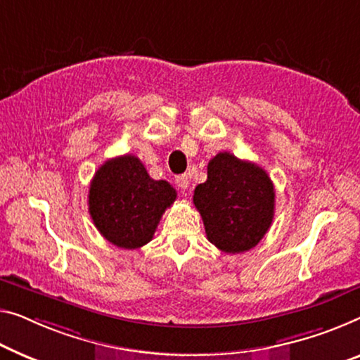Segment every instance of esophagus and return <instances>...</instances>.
I'll return each instance as SVG.
<instances>
[{
  "label": "esophagus",
  "mask_w": 360,
  "mask_h": 360,
  "mask_svg": "<svg viewBox=\"0 0 360 360\" xmlns=\"http://www.w3.org/2000/svg\"><path fill=\"white\" fill-rule=\"evenodd\" d=\"M176 184H178V187H181L182 194L186 195V191L189 189V176L187 174H181L176 178Z\"/></svg>",
  "instance_id": "esophagus-1"
}]
</instances>
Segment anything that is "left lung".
<instances>
[{"label":"left lung","mask_w":360,"mask_h":360,"mask_svg":"<svg viewBox=\"0 0 360 360\" xmlns=\"http://www.w3.org/2000/svg\"><path fill=\"white\" fill-rule=\"evenodd\" d=\"M207 239L226 254L254 249L271 226L275 187L255 163L221 152L207 166V181L194 191Z\"/></svg>","instance_id":"obj_1"}]
</instances>
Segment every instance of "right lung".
<instances>
[{"label":"right lung","mask_w":360,"mask_h":360,"mask_svg":"<svg viewBox=\"0 0 360 360\" xmlns=\"http://www.w3.org/2000/svg\"><path fill=\"white\" fill-rule=\"evenodd\" d=\"M176 189L155 181L134 155L111 158L96 171L89 191L95 228L121 249H139L153 238L160 218L176 200Z\"/></svg>","instance_id":"right-lung-1"}]
</instances>
